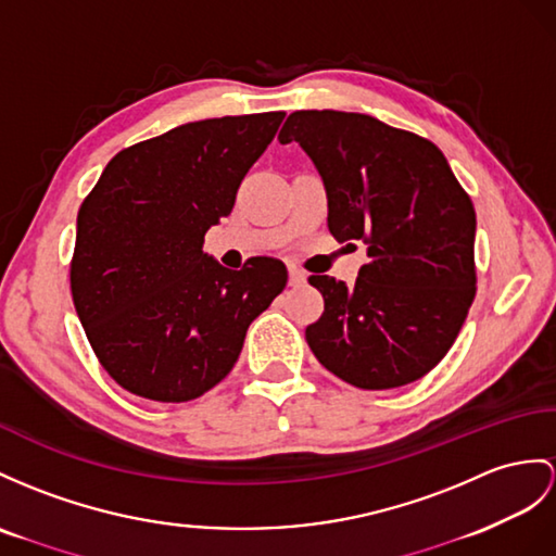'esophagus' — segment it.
Instances as JSON below:
<instances>
[{
	"mask_svg": "<svg viewBox=\"0 0 556 556\" xmlns=\"http://www.w3.org/2000/svg\"><path fill=\"white\" fill-rule=\"evenodd\" d=\"M288 274H290V286H292V288H296V286H304V282H306V274H304L302 268L290 266V268H288Z\"/></svg>",
	"mask_w": 556,
	"mask_h": 556,
	"instance_id": "34e87169",
	"label": "esophagus"
}]
</instances>
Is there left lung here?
<instances>
[{"label":"left lung","instance_id":"8db88e82","mask_svg":"<svg viewBox=\"0 0 556 556\" xmlns=\"http://www.w3.org/2000/svg\"><path fill=\"white\" fill-rule=\"evenodd\" d=\"M296 141L328 193V228L363 240L354 286L308 282L325 300L306 328L316 358L358 389H394L448 354L477 294V214L439 148L361 113L296 111L278 134Z\"/></svg>","mask_w":556,"mask_h":556}]
</instances>
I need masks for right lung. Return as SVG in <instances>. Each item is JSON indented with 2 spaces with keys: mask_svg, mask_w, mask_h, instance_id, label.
<instances>
[{
  "mask_svg": "<svg viewBox=\"0 0 556 556\" xmlns=\"http://www.w3.org/2000/svg\"><path fill=\"white\" fill-rule=\"evenodd\" d=\"M286 113L188 122L119 151L77 214L71 290L105 372L131 394L184 403L236 365L250 323L288 282L254 256L224 268L202 242Z\"/></svg>",
  "mask_w": 556,
  "mask_h": 556,
  "instance_id": "right-lung-1",
  "label": "right lung"
}]
</instances>
